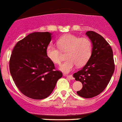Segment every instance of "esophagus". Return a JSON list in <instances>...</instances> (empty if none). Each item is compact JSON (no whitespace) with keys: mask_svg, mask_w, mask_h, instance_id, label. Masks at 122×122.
<instances>
[{"mask_svg":"<svg viewBox=\"0 0 122 122\" xmlns=\"http://www.w3.org/2000/svg\"><path fill=\"white\" fill-rule=\"evenodd\" d=\"M64 76H66L67 78H70V80H73V79H74V78H73V76L72 75H66V74H64Z\"/></svg>","mask_w":122,"mask_h":122,"instance_id":"34e87169","label":"esophagus"}]
</instances>
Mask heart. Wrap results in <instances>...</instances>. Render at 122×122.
<instances>
[{
    "instance_id": "heart-1",
    "label": "heart",
    "mask_w": 122,
    "mask_h": 122,
    "mask_svg": "<svg viewBox=\"0 0 122 122\" xmlns=\"http://www.w3.org/2000/svg\"><path fill=\"white\" fill-rule=\"evenodd\" d=\"M59 47L49 44L46 47V56L55 64H60L63 60L61 51L66 52L67 59L59 69L64 73L73 70L76 66L82 67L90 59L93 53V44L88 37H80L78 36L66 34L57 40Z\"/></svg>"
}]
</instances>
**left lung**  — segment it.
I'll list each match as a JSON object with an SVG mask.
<instances>
[{
	"instance_id": "8db88e82",
	"label": "left lung",
	"mask_w": 122,
	"mask_h": 122,
	"mask_svg": "<svg viewBox=\"0 0 122 122\" xmlns=\"http://www.w3.org/2000/svg\"><path fill=\"white\" fill-rule=\"evenodd\" d=\"M86 34L92 41L93 53L88 62L74 73L73 77L83 84L77 94L90 98L98 95L107 86L114 73L115 64L113 51L107 41L94 31H87Z\"/></svg>"
}]
</instances>
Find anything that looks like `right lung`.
Segmentation results:
<instances>
[{"label": "right lung", "mask_w": 122, "mask_h": 122, "mask_svg": "<svg viewBox=\"0 0 122 122\" xmlns=\"http://www.w3.org/2000/svg\"><path fill=\"white\" fill-rule=\"evenodd\" d=\"M51 41L49 32H32L17 42L12 52L10 75L20 92L30 98L42 100L49 97L63 76L46 56Z\"/></svg>", "instance_id": "right-lung-1"}]
</instances>
